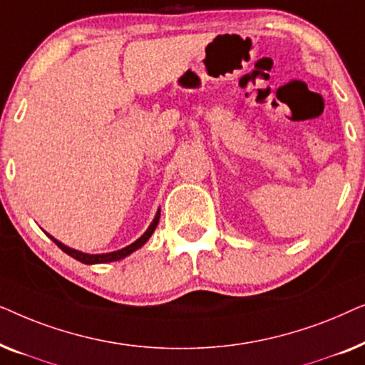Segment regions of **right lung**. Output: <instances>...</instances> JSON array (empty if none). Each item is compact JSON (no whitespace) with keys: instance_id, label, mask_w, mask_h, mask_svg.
I'll list each match as a JSON object with an SVG mask.
<instances>
[{"instance_id":"right-lung-1","label":"right lung","mask_w":365,"mask_h":365,"mask_svg":"<svg viewBox=\"0 0 365 365\" xmlns=\"http://www.w3.org/2000/svg\"><path fill=\"white\" fill-rule=\"evenodd\" d=\"M159 214H161V211H158L156 217H154V221L151 222V226L148 227V231L144 232L143 236L139 237L136 242H133L131 246L124 247V249H121V251H116V252H108V254H84V252H79V251H76V249H71V247L64 246V244H61V242H59V241H56V239L51 237V236H49V237H51V241H53L54 244H56V246H58L59 249H61V251H64V252L68 254V256L74 257V259H76V261L83 262V264H101V262H113V261H119V259H123V257L129 256V254L134 252V251H136V249L141 247L143 244L146 242L149 237H151V234L154 232V229H156L158 222H159Z\"/></svg>"}]
</instances>
